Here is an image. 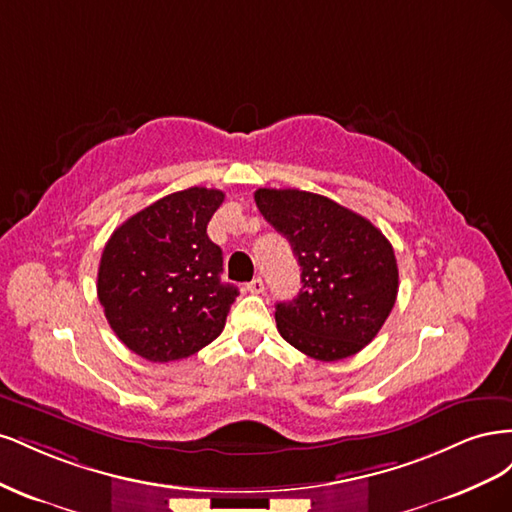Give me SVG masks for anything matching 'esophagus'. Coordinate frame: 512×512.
<instances>
[{
	"label": "esophagus",
	"instance_id": "esophagus-1",
	"mask_svg": "<svg viewBox=\"0 0 512 512\" xmlns=\"http://www.w3.org/2000/svg\"><path fill=\"white\" fill-rule=\"evenodd\" d=\"M247 290H250L252 294H260L262 290H265V282H262V277H254V280L247 284Z\"/></svg>",
	"mask_w": 512,
	"mask_h": 512
}]
</instances>
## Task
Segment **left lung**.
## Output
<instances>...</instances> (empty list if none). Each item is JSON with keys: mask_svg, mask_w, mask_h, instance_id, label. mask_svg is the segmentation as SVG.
<instances>
[{"mask_svg": "<svg viewBox=\"0 0 512 512\" xmlns=\"http://www.w3.org/2000/svg\"><path fill=\"white\" fill-rule=\"evenodd\" d=\"M254 198L301 265L297 299L275 305L277 331L316 361L361 352L397 299L399 271L389 239L327 196L260 188Z\"/></svg>", "mask_w": 512, "mask_h": 512, "instance_id": "obj_1", "label": "left lung"}]
</instances>
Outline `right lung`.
<instances>
[{
	"label": "right lung",
	"mask_w": 512,
	"mask_h": 512,
	"mask_svg": "<svg viewBox=\"0 0 512 512\" xmlns=\"http://www.w3.org/2000/svg\"><path fill=\"white\" fill-rule=\"evenodd\" d=\"M224 192L188 188L134 213L106 241L98 299L115 335L153 363L188 359L224 331L239 290L207 235Z\"/></svg>",
	"instance_id": "add662e5"
}]
</instances>
